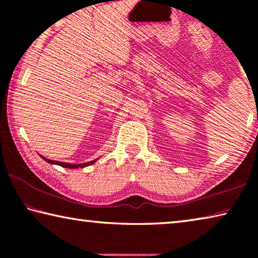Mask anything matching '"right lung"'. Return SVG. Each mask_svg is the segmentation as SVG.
I'll use <instances>...</instances> for the list:
<instances>
[{
    "label": "right lung",
    "mask_w": 258,
    "mask_h": 258,
    "mask_svg": "<svg viewBox=\"0 0 258 258\" xmlns=\"http://www.w3.org/2000/svg\"><path fill=\"white\" fill-rule=\"evenodd\" d=\"M43 159H44L45 161H47V163L50 164H54V165H59L61 166V167H66V168H83V167H86V166H90L92 165L93 163H95L97 161V159L95 160H92V161H89V163H83V164H68V163H62V161H56V160H51V159H47L45 158V157L41 156Z\"/></svg>",
    "instance_id": "obj_1"
}]
</instances>
